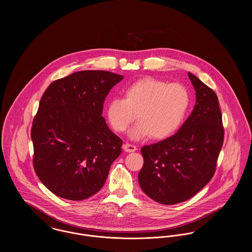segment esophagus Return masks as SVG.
Wrapping results in <instances>:
<instances>
[{
	"label": "esophagus",
	"instance_id": "obj_1",
	"mask_svg": "<svg viewBox=\"0 0 252 252\" xmlns=\"http://www.w3.org/2000/svg\"><path fill=\"white\" fill-rule=\"evenodd\" d=\"M124 149L126 152H134V151L137 150V146L134 145V144L126 143V144H124Z\"/></svg>",
	"mask_w": 252,
	"mask_h": 252
}]
</instances>
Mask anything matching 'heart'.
Returning a JSON list of instances; mask_svg holds the SVG:
<instances>
[{"mask_svg": "<svg viewBox=\"0 0 252 252\" xmlns=\"http://www.w3.org/2000/svg\"><path fill=\"white\" fill-rule=\"evenodd\" d=\"M190 106V94L180 83H170L155 77H144L129 85L125 98H112L108 106V121L117 132L132 128L133 139L150 135L162 140L179 129Z\"/></svg>", "mask_w": 252, "mask_h": 252, "instance_id": "obj_1", "label": "heart"}]
</instances>
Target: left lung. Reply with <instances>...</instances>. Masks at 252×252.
<instances>
[{"mask_svg":"<svg viewBox=\"0 0 252 252\" xmlns=\"http://www.w3.org/2000/svg\"><path fill=\"white\" fill-rule=\"evenodd\" d=\"M188 75L196 95L191 115L176 134L141 149L144 162L138 177L140 186L164 205L186 201L208 184L224 142L216 93L191 72Z\"/></svg>","mask_w":252,"mask_h":252,"instance_id":"left-lung-1","label":"left lung"}]
</instances>
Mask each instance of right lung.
<instances>
[{"label":"right lung","instance_id":"right-lung-1","mask_svg":"<svg viewBox=\"0 0 252 252\" xmlns=\"http://www.w3.org/2000/svg\"><path fill=\"white\" fill-rule=\"evenodd\" d=\"M123 79L107 71H81L49 85L31 128L33 166L56 195L83 200L98 192L123 141L102 116L109 91Z\"/></svg>","mask_w":252,"mask_h":252}]
</instances>
